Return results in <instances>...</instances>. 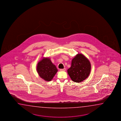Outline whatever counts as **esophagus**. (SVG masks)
I'll use <instances>...</instances> for the list:
<instances>
[{
	"instance_id": "1",
	"label": "esophagus",
	"mask_w": 121,
	"mask_h": 121,
	"mask_svg": "<svg viewBox=\"0 0 121 121\" xmlns=\"http://www.w3.org/2000/svg\"><path fill=\"white\" fill-rule=\"evenodd\" d=\"M60 70L61 71H65L66 70V69H65V68H64V69H60Z\"/></svg>"
}]
</instances>
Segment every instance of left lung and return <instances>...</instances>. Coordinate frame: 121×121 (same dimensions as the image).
<instances>
[{"instance_id": "left-lung-1", "label": "left lung", "mask_w": 121, "mask_h": 121, "mask_svg": "<svg viewBox=\"0 0 121 121\" xmlns=\"http://www.w3.org/2000/svg\"><path fill=\"white\" fill-rule=\"evenodd\" d=\"M91 69L89 60L82 54H78L72 59L71 67L67 69V73L72 80L78 83L88 78Z\"/></svg>"}]
</instances>
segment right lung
Returning <instances> with one entry per match:
<instances>
[{
	"label": "right lung",
	"mask_w": 121,
	"mask_h": 121,
	"mask_svg": "<svg viewBox=\"0 0 121 121\" xmlns=\"http://www.w3.org/2000/svg\"><path fill=\"white\" fill-rule=\"evenodd\" d=\"M36 70L41 78L45 81H51L58 71L49 57H43L37 64Z\"/></svg>",
	"instance_id": "1"
}]
</instances>
